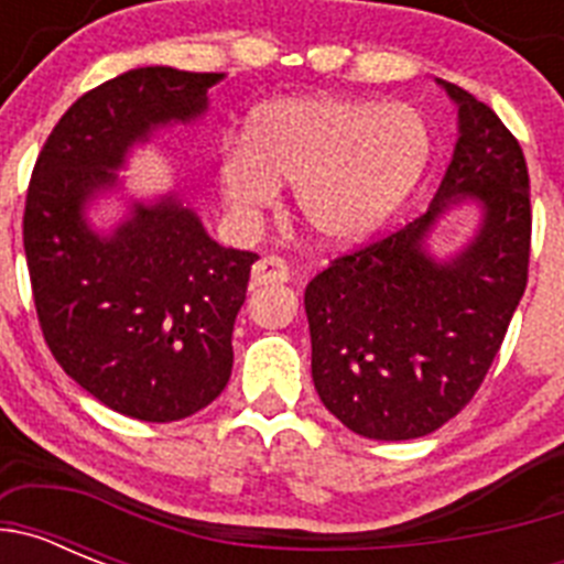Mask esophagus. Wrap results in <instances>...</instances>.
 I'll use <instances>...</instances> for the list:
<instances>
[{"label": "esophagus", "instance_id": "34e87169", "mask_svg": "<svg viewBox=\"0 0 564 564\" xmlns=\"http://www.w3.org/2000/svg\"><path fill=\"white\" fill-rule=\"evenodd\" d=\"M291 279V271L279 257H262L257 265L251 268V285L262 288V285H282Z\"/></svg>", "mask_w": 564, "mask_h": 564}]
</instances>
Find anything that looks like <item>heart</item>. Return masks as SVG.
Returning a JSON list of instances; mask_svg holds the SVG:
<instances>
[{
  "label": "heart",
  "instance_id": "1",
  "mask_svg": "<svg viewBox=\"0 0 564 564\" xmlns=\"http://www.w3.org/2000/svg\"><path fill=\"white\" fill-rule=\"evenodd\" d=\"M430 163L415 109L341 96L276 98L251 112L242 141L220 149L217 183L228 208L257 217L293 183L299 217L336 246L390 220Z\"/></svg>",
  "mask_w": 564,
  "mask_h": 564
}]
</instances>
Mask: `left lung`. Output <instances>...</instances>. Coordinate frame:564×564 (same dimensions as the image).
<instances>
[{
	"instance_id": "8db88e82",
	"label": "left lung",
	"mask_w": 564,
	"mask_h": 564,
	"mask_svg": "<svg viewBox=\"0 0 564 564\" xmlns=\"http://www.w3.org/2000/svg\"><path fill=\"white\" fill-rule=\"evenodd\" d=\"M457 104V143L421 217L341 253L305 291L313 383L361 437L412 441L441 430L480 390L528 285L531 194L517 138L471 93ZM481 203L476 237L449 260L425 251L443 213Z\"/></svg>"
}]
</instances>
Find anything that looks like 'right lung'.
<instances>
[{"label": "right lung", "mask_w": 564, "mask_h": 564, "mask_svg": "<svg viewBox=\"0 0 564 564\" xmlns=\"http://www.w3.org/2000/svg\"><path fill=\"white\" fill-rule=\"evenodd\" d=\"M223 78L138 67L89 89L30 177L22 237L44 341L89 395L138 421H181L226 390L259 257L217 246L177 194L132 203L112 234L93 231L84 208L121 183L134 143L200 118Z\"/></svg>", "instance_id": "right-lung-1"}]
</instances>
